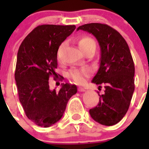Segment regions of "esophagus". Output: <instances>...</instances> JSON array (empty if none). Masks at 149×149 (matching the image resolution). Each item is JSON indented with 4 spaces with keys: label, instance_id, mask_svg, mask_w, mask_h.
I'll list each match as a JSON object with an SVG mask.
<instances>
[{
    "label": "esophagus",
    "instance_id": "obj_1",
    "mask_svg": "<svg viewBox=\"0 0 149 149\" xmlns=\"http://www.w3.org/2000/svg\"><path fill=\"white\" fill-rule=\"evenodd\" d=\"M78 91L79 92H85V91H86V89L83 87H78Z\"/></svg>",
    "mask_w": 149,
    "mask_h": 149
}]
</instances>
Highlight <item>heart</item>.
<instances>
[{
    "mask_svg": "<svg viewBox=\"0 0 149 149\" xmlns=\"http://www.w3.org/2000/svg\"><path fill=\"white\" fill-rule=\"evenodd\" d=\"M79 47L82 51L91 48H95L96 44L94 39L89 36H83L78 42ZM91 71L87 68H73L68 72V77L78 84H81L85 82L86 78L89 76Z\"/></svg>",
    "mask_w": 149,
    "mask_h": 149,
    "instance_id": "b5f03b06",
    "label": "heart"
}]
</instances>
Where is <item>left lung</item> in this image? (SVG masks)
<instances>
[{
    "instance_id": "1",
    "label": "left lung",
    "mask_w": 149,
    "mask_h": 149,
    "mask_svg": "<svg viewBox=\"0 0 149 149\" xmlns=\"http://www.w3.org/2000/svg\"><path fill=\"white\" fill-rule=\"evenodd\" d=\"M79 30L93 34L101 48L100 66L92 82L99 85L98 89L104 86L105 90L89 114L101 125H114L127 113L135 87L131 51L122 36L107 24H86L77 27Z\"/></svg>"
}]
</instances>
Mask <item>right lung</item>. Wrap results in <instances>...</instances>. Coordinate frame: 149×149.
I'll return each mask as SVG.
<instances>
[{
	"label": "right lung",
	"mask_w": 149,
	"mask_h": 149,
	"mask_svg": "<svg viewBox=\"0 0 149 149\" xmlns=\"http://www.w3.org/2000/svg\"><path fill=\"white\" fill-rule=\"evenodd\" d=\"M75 25H39L27 36L17 54L15 80L19 101L26 116L36 125L48 127L58 122L77 86L62 84L51 90L50 77L56 75L59 47Z\"/></svg>",
	"instance_id": "add662e5"
}]
</instances>
